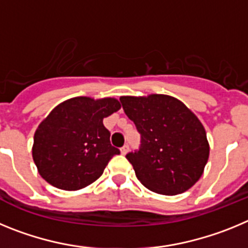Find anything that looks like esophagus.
Instances as JSON below:
<instances>
[{
  "label": "esophagus",
  "instance_id": "1",
  "mask_svg": "<svg viewBox=\"0 0 248 248\" xmlns=\"http://www.w3.org/2000/svg\"><path fill=\"white\" fill-rule=\"evenodd\" d=\"M128 150H129V145H128V144H125V145L123 146V148H120V151H122L123 155H125L126 153H128Z\"/></svg>",
  "mask_w": 248,
  "mask_h": 248
}]
</instances>
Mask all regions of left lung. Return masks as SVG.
Wrapping results in <instances>:
<instances>
[{
  "label": "left lung",
  "instance_id": "left-lung-1",
  "mask_svg": "<svg viewBox=\"0 0 248 248\" xmlns=\"http://www.w3.org/2000/svg\"><path fill=\"white\" fill-rule=\"evenodd\" d=\"M120 103L140 134L139 149L126 154L138 180L161 195L189 190L202 175L210 153L198 117L164 94L122 97Z\"/></svg>",
  "mask_w": 248,
  "mask_h": 248
}]
</instances>
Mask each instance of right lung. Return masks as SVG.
Wrapping results in <instances>:
<instances>
[{
  "instance_id": "add662e5",
  "label": "right lung",
  "mask_w": 248,
  "mask_h": 248,
  "mask_svg": "<svg viewBox=\"0 0 248 248\" xmlns=\"http://www.w3.org/2000/svg\"><path fill=\"white\" fill-rule=\"evenodd\" d=\"M119 109L114 98L77 97L57 105L34 133L32 155L39 175L62 190H79L99 179L120 154L103 124Z\"/></svg>"
}]
</instances>
